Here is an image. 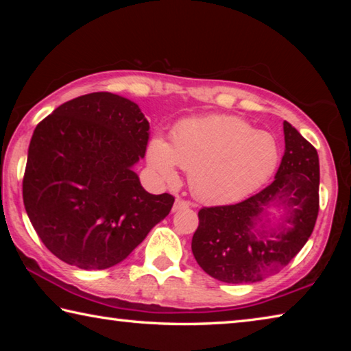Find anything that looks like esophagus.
Wrapping results in <instances>:
<instances>
[{"label":"esophagus","instance_id":"obj_1","mask_svg":"<svg viewBox=\"0 0 351 351\" xmlns=\"http://www.w3.org/2000/svg\"><path fill=\"white\" fill-rule=\"evenodd\" d=\"M189 206H190L189 201H184L181 198H176L175 199V204H173V212H178V210H181V209H186V207H189Z\"/></svg>","mask_w":351,"mask_h":351}]
</instances>
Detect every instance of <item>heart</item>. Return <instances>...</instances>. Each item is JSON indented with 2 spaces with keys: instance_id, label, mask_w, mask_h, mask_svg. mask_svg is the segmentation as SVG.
<instances>
[{
  "instance_id": "1",
  "label": "heart",
  "mask_w": 351,
  "mask_h": 351,
  "mask_svg": "<svg viewBox=\"0 0 351 351\" xmlns=\"http://www.w3.org/2000/svg\"><path fill=\"white\" fill-rule=\"evenodd\" d=\"M147 158L167 181L176 180V167L190 171L195 197L226 204L246 198L269 180L278 164V147L274 136L240 117L212 114L181 122L170 144L154 138Z\"/></svg>"
}]
</instances>
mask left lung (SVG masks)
I'll return each mask as SVG.
<instances>
[{
	"mask_svg": "<svg viewBox=\"0 0 351 351\" xmlns=\"http://www.w3.org/2000/svg\"><path fill=\"white\" fill-rule=\"evenodd\" d=\"M285 153L274 181L232 206L203 207L192 239L195 260L224 283H254L285 268L305 246L319 212V156L283 122ZM269 206L284 213L271 220Z\"/></svg>",
	"mask_w": 351,
	"mask_h": 351,
	"instance_id": "1",
	"label": "left lung"
}]
</instances>
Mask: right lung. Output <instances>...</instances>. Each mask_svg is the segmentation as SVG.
I'll return each instance as SVG.
<instances>
[{"instance_id":"right-lung-1","label":"right lung","mask_w":351,"mask_h":351,"mask_svg":"<svg viewBox=\"0 0 351 351\" xmlns=\"http://www.w3.org/2000/svg\"><path fill=\"white\" fill-rule=\"evenodd\" d=\"M148 138L139 105L112 93L64 102L34 130L23 201L56 257L80 269L111 268L169 215L175 198L148 193L133 170Z\"/></svg>"}]
</instances>
